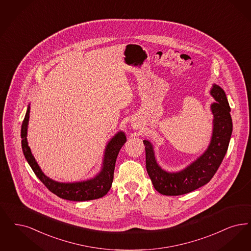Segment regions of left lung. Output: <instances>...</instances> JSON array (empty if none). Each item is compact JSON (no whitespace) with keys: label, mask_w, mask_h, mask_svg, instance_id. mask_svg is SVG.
Masks as SVG:
<instances>
[{"label":"left lung","mask_w":251,"mask_h":251,"mask_svg":"<svg viewBox=\"0 0 251 251\" xmlns=\"http://www.w3.org/2000/svg\"><path fill=\"white\" fill-rule=\"evenodd\" d=\"M211 96L216 101L210 105L213 114V130L210 143L196 160L178 172L163 170L155 158L151 141L144 140L146 166L155 190L161 194L177 196L195 191L207 184L219 169L231 140L232 121L231 108L224 90L214 84Z\"/></svg>","instance_id":"1"}]
</instances>
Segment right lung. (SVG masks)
<instances>
[{
  "label": "right lung",
  "instance_id": "1",
  "mask_svg": "<svg viewBox=\"0 0 251 251\" xmlns=\"http://www.w3.org/2000/svg\"><path fill=\"white\" fill-rule=\"evenodd\" d=\"M30 104L21 126V147L23 154L30 167L41 182L54 194L64 200L82 201L94 200L104 196L109 190L114 178V170L117 157L122 146L126 143L124 131H118L105 146L100 171L92 178L78 182H58L47 176L37 161H35L27 141L28 124L30 120Z\"/></svg>",
  "mask_w": 251,
  "mask_h": 251
}]
</instances>
